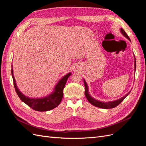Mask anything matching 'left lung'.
<instances>
[{
  "instance_id": "left-lung-1",
  "label": "left lung",
  "mask_w": 146,
  "mask_h": 146,
  "mask_svg": "<svg viewBox=\"0 0 146 146\" xmlns=\"http://www.w3.org/2000/svg\"><path fill=\"white\" fill-rule=\"evenodd\" d=\"M121 32L123 35V36H124L125 38H127L128 39H129V40L130 41V38L127 35V33H125V31L123 30L122 28L121 29ZM135 69L136 70V60H135ZM83 82H84V85H85V94L86 96V98L87 100L92 105H94V106H95V107H97L101 108L110 109V108H113L114 107H117V105H119L123 100H124V99L126 98V97L128 95L130 94V91L129 93H127L125 96H123L122 98H121V99H117L116 100L111 101V102H103L97 100L96 99L92 98V97L90 96V94H89V92H88V85L86 84V82H85V80H83Z\"/></svg>"
}]
</instances>
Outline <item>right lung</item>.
Here are the masks:
<instances>
[{"label":"right lung","instance_id":"1","mask_svg":"<svg viewBox=\"0 0 146 146\" xmlns=\"http://www.w3.org/2000/svg\"><path fill=\"white\" fill-rule=\"evenodd\" d=\"M11 75L13 80V83L16 93L20 99L27 104L29 107L38 111H46L56 108L58 106L63 96V89L67 82L68 77L71 75L69 72L60 79L54 88V90L51 94L42 98H30L25 96L19 90L16 85L15 77L13 76V66H11Z\"/></svg>","mask_w":146,"mask_h":146}]
</instances>
